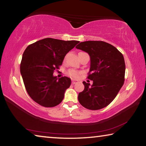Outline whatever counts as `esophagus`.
<instances>
[{
  "instance_id": "1",
  "label": "esophagus",
  "mask_w": 146,
  "mask_h": 146,
  "mask_svg": "<svg viewBox=\"0 0 146 146\" xmlns=\"http://www.w3.org/2000/svg\"><path fill=\"white\" fill-rule=\"evenodd\" d=\"M77 82H78V80H75V79H72V80H71V83H72L73 84H75Z\"/></svg>"
}]
</instances>
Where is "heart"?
Instances as JSON below:
<instances>
[{
  "label": "heart",
  "instance_id": "obj_1",
  "mask_svg": "<svg viewBox=\"0 0 146 146\" xmlns=\"http://www.w3.org/2000/svg\"><path fill=\"white\" fill-rule=\"evenodd\" d=\"M69 75L70 76H73V77H78L79 76V73L78 71H76V70H71L69 71Z\"/></svg>",
  "mask_w": 146,
  "mask_h": 146
}]
</instances>
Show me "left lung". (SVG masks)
I'll use <instances>...</instances> for the list:
<instances>
[{
	"instance_id": "obj_1",
	"label": "left lung",
	"mask_w": 146,
	"mask_h": 146,
	"mask_svg": "<svg viewBox=\"0 0 146 146\" xmlns=\"http://www.w3.org/2000/svg\"><path fill=\"white\" fill-rule=\"evenodd\" d=\"M76 49L90 56L88 78L93 84L84 81V90L78 93L81 105L91 110L106 107L114 100L124 82V58L115 46L103 41H86L79 43Z\"/></svg>"
}]
</instances>
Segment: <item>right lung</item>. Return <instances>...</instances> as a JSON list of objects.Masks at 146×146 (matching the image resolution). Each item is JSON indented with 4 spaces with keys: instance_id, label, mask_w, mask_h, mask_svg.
<instances>
[{
    "instance_id": "1",
    "label": "right lung",
    "mask_w": 146,
    "mask_h": 146,
    "mask_svg": "<svg viewBox=\"0 0 146 146\" xmlns=\"http://www.w3.org/2000/svg\"><path fill=\"white\" fill-rule=\"evenodd\" d=\"M78 42L46 38L27 47L22 58L21 73L27 92L35 102L51 108L62 101L71 85V78H58L53 72Z\"/></svg>"
}]
</instances>
